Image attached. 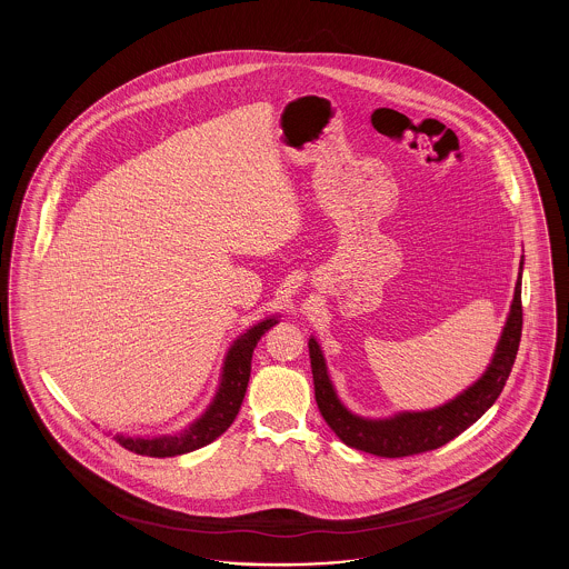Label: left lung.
<instances>
[{"instance_id": "8db88e82", "label": "left lung", "mask_w": 569, "mask_h": 569, "mask_svg": "<svg viewBox=\"0 0 569 569\" xmlns=\"http://www.w3.org/2000/svg\"><path fill=\"white\" fill-rule=\"evenodd\" d=\"M522 271V262H520ZM522 335V300H520V274L516 281L515 300L501 339L488 365L487 373L469 386L455 401L429 411H406L390 420H365L350 413L335 395V388L326 373L325 356L316 339H309L311 373L316 386V401L326 425L350 448L386 457L401 459L422 455L459 437L469 429L488 407L497 401L510 371L515 367L516 352Z\"/></svg>"}]
</instances>
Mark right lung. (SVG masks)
Returning <instances> with one entry per match:
<instances>
[{
	"label": "right lung",
	"instance_id": "add662e5",
	"mask_svg": "<svg viewBox=\"0 0 569 569\" xmlns=\"http://www.w3.org/2000/svg\"><path fill=\"white\" fill-rule=\"evenodd\" d=\"M277 325V320H264L251 330L241 335V339L234 341L230 352L226 356L223 362V376H221V386L217 392L213 406L207 409V413L193 422L190 429L183 433L170 435V437H156V439H132V437H119L117 441L136 455L142 457H156V459H166V457H177L186 455L191 450H198L217 437L228 431V427L234 422L241 403L244 399V390L249 383V373H251V353L258 346L260 337Z\"/></svg>",
	"mask_w": 569,
	"mask_h": 569
}]
</instances>
